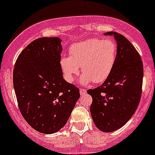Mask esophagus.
<instances>
[{
	"instance_id": "obj_1",
	"label": "esophagus",
	"mask_w": 155,
	"mask_h": 155,
	"mask_svg": "<svg viewBox=\"0 0 155 155\" xmlns=\"http://www.w3.org/2000/svg\"><path fill=\"white\" fill-rule=\"evenodd\" d=\"M79 91H80V94L81 95H83L85 94V93H86V89H83V88H81L80 90H79Z\"/></svg>"
}]
</instances>
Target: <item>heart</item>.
Returning a JSON list of instances; mask_svg holds the SVG:
<instances>
[{
    "mask_svg": "<svg viewBox=\"0 0 155 155\" xmlns=\"http://www.w3.org/2000/svg\"><path fill=\"white\" fill-rule=\"evenodd\" d=\"M116 55L117 46L113 40L91 38L73 45L70 48V57H62L60 66L68 82L74 81L81 67L84 73L81 77L82 83L93 81L94 83L100 84L112 73Z\"/></svg>",
    "mask_w": 155,
    "mask_h": 155,
    "instance_id": "b5f03b06",
    "label": "heart"
}]
</instances>
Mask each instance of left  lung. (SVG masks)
<instances>
[{"label":"left lung","mask_w":155,"mask_h":155,"mask_svg":"<svg viewBox=\"0 0 155 155\" xmlns=\"http://www.w3.org/2000/svg\"><path fill=\"white\" fill-rule=\"evenodd\" d=\"M104 35L113 36L116 41L115 67L101 86L87 92L93 99L90 111L94 123L100 130L109 133L124 126L135 113L141 98L143 65L126 37L114 31Z\"/></svg>","instance_id":"left-lung-1"}]
</instances>
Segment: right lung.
I'll return each instance as SVG.
<instances>
[{
	"instance_id": "add662e5",
	"label": "right lung",
	"mask_w": 155,
	"mask_h": 155,
	"mask_svg": "<svg viewBox=\"0 0 155 155\" xmlns=\"http://www.w3.org/2000/svg\"><path fill=\"white\" fill-rule=\"evenodd\" d=\"M61 40L41 37L20 53L13 70V86L21 115L38 132L51 134L68 122L79 89L66 82L61 69Z\"/></svg>"
}]
</instances>
